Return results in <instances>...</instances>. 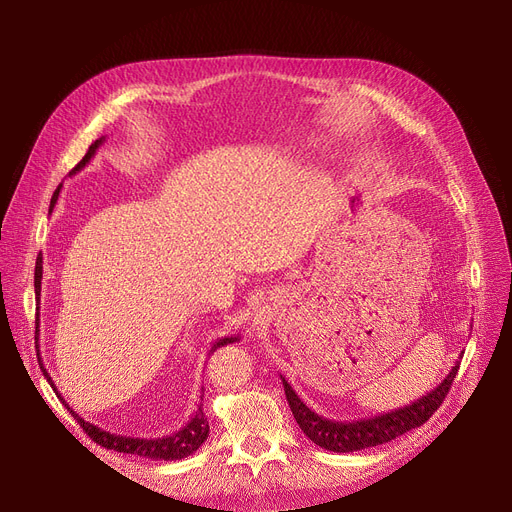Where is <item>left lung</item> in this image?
Returning <instances> with one entry per match:
<instances>
[{
  "instance_id": "left-lung-1",
  "label": "left lung",
  "mask_w": 512,
  "mask_h": 512,
  "mask_svg": "<svg viewBox=\"0 0 512 512\" xmlns=\"http://www.w3.org/2000/svg\"><path fill=\"white\" fill-rule=\"evenodd\" d=\"M459 365L461 363L456 361L450 373L434 390H429L425 396L411 402V405L394 409L390 413L359 419V421H334V419L317 415L305 405V402L299 398V394L292 390V386L282 378V375L280 378H282L288 407L294 419H297L299 427L303 429V434L311 442L332 452H355L369 446L386 444L402 434L411 432V429L423 425L444 402L452 386L454 375L459 371Z\"/></svg>"
}]
</instances>
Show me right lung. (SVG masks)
<instances>
[{"instance_id":"obj_1","label":"right lung","mask_w":512,"mask_h":512,"mask_svg":"<svg viewBox=\"0 0 512 512\" xmlns=\"http://www.w3.org/2000/svg\"><path fill=\"white\" fill-rule=\"evenodd\" d=\"M103 141H105V137H101V139H97L95 143H91L89 151H87L85 157L80 159L78 164L72 168L70 176L76 174V172H80V170H83V168L89 164L91 157H93V155L97 153V149L103 145ZM60 186H62V184H60ZM60 186H58V191L53 193V197H51V209H53V205L58 203ZM51 209H49V213H51ZM41 280H43V257H41V253H39L37 265H35V299H37V305H39V301H41ZM35 324H37V338H35V340H37V348H39V307H37V321H35ZM236 340H238V334H236V336H222V338H218V340L213 342V348L230 344V342H236ZM37 355H39V353H37ZM39 365H41V369H43V375L47 378L49 386L53 388V392H56L58 398L62 400V405H64V407L70 411V415L80 423V427H83V432H85L93 442H97V444L103 446V448L126 452V454L147 456V459H155V461H182V459H186L188 454H193L195 450H199V446H201V444L207 440V436H209V423H207V417H205V413H203V405L197 407V411L191 415V419H188L186 425H182V427L178 429V432H172L170 436H161V438H130V436H118V434H112V432H105V429H101V427H97V425L85 421L76 411L70 409L68 402L60 396L56 384H53L51 375H49L47 369L43 367L41 357H39ZM201 400H203V396H201Z\"/></svg>"}]
</instances>
